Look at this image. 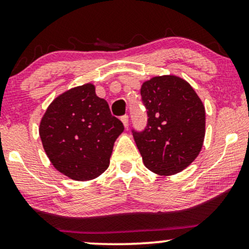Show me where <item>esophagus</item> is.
Wrapping results in <instances>:
<instances>
[{"label": "esophagus", "mask_w": 249, "mask_h": 249, "mask_svg": "<svg viewBox=\"0 0 249 249\" xmlns=\"http://www.w3.org/2000/svg\"><path fill=\"white\" fill-rule=\"evenodd\" d=\"M121 119H122L123 125H124L125 127H127V126H128V117H127V116H123Z\"/></svg>", "instance_id": "34e87169"}]
</instances>
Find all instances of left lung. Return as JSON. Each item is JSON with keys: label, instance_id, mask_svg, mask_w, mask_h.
Segmentation results:
<instances>
[{"label": "left lung", "instance_id": "1", "mask_svg": "<svg viewBox=\"0 0 249 249\" xmlns=\"http://www.w3.org/2000/svg\"><path fill=\"white\" fill-rule=\"evenodd\" d=\"M147 127L134 142L148 170L159 176L181 172L196 160L206 132V112L188 82L176 75L154 76L142 83Z\"/></svg>", "mask_w": 249, "mask_h": 249}]
</instances>
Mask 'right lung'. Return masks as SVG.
Listing matches in <instances>:
<instances>
[{
    "label": "right lung",
    "mask_w": 249,
    "mask_h": 249,
    "mask_svg": "<svg viewBox=\"0 0 249 249\" xmlns=\"http://www.w3.org/2000/svg\"><path fill=\"white\" fill-rule=\"evenodd\" d=\"M123 131V123L111 116L107 101L96 95L92 83L57 96L38 127L51 165L76 181H89L105 172Z\"/></svg>",
    "instance_id": "1"
}]
</instances>
